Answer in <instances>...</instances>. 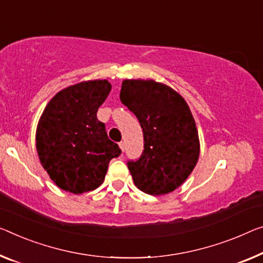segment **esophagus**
Instances as JSON below:
<instances>
[{"instance_id":"34e87169","label":"esophagus","mask_w":263,"mask_h":263,"mask_svg":"<svg viewBox=\"0 0 263 263\" xmlns=\"http://www.w3.org/2000/svg\"><path fill=\"white\" fill-rule=\"evenodd\" d=\"M119 147H120L121 151L124 152V149H126V143H124V142H120V143H119Z\"/></svg>"}]
</instances>
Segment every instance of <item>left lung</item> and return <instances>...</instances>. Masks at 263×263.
Here are the masks:
<instances>
[{"label": "left lung", "mask_w": 263, "mask_h": 263, "mask_svg": "<svg viewBox=\"0 0 263 263\" xmlns=\"http://www.w3.org/2000/svg\"><path fill=\"white\" fill-rule=\"evenodd\" d=\"M120 99L136 115L144 151L128 168L134 183L149 195H165L182 184L200 156V140L188 103L155 80H123Z\"/></svg>", "instance_id": "1"}]
</instances>
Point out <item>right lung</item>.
Returning <instances> with one entry per match:
<instances>
[{
  "mask_svg": "<svg viewBox=\"0 0 263 263\" xmlns=\"http://www.w3.org/2000/svg\"><path fill=\"white\" fill-rule=\"evenodd\" d=\"M111 84L88 80L52 96L36 128V151L44 171L62 191L82 194L100 187L109 162L121 154L96 118Z\"/></svg>",
  "mask_w": 263,
  "mask_h": 263,
  "instance_id": "obj_1",
  "label": "right lung"
}]
</instances>
